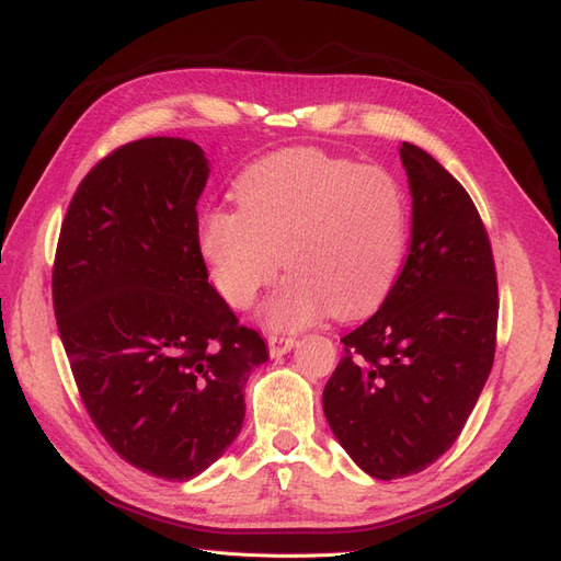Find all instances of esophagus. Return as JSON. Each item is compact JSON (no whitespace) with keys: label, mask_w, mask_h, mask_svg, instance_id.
Returning <instances> with one entry per match:
<instances>
[{"label":"esophagus","mask_w":561,"mask_h":561,"mask_svg":"<svg viewBox=\"0 0 561 561\" xmlns=\"http://www.w3.org/2000/svg\"><path fill=\"white\" fill-rule=\"evenodd\" d=\"M294 345H296L294 337H284V335H270L267 337V350H270V356H273V358H277L286 352H291Z\"/></svg>","instance_id":"34e87169"}]
</instances>
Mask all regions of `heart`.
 <instances>
[{
	"instance_id": "obj_1",
	"label": "heart",
	"mask_w": 561,
	"mask_h": 561,
	"mask_svg": "<svg viewBox=\"0 0 561 561\" xmlns=\"http://www.w3.org/2000/svg\"><path fill=\"white\" fill-rule=\"evenodd\" d=\"M238 209L203 216L197 242L211 284L238 310L263 305L275 331H298L331 312L366 314L385 300L408 244V201L396 176L319 149L267 153L234 186Z\"/></svg>"
}]
</instances>
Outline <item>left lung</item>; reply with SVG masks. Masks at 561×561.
Here are the masks:
<instances>
[{"mask_svg":"<svg viewBox=\"0 0 561 561\" xmlns=\"http://www.w3.org/2000/svg\"><path fill=\"white\" fill-rule=\"evenodd\" d=\"M412 195L410 254L382 307L342 337L323 414L377 480L424 471L459 438L496 350V270L471 195L403 141Z\"/></svg>","mask_w":561,"mask_h":561,"instance_id":"8db88e82","label":"left lung"}]
</instances>
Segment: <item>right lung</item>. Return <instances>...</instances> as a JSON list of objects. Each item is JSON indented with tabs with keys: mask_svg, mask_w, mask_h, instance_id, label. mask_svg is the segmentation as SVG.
I'll use <instances>...</instances> for the list:
<instances>
[{
	"mask_svg": "<svg viewBox=\"0 0 561 561\" xmlns=\"http://www.w3.org/2000/svg\"><path fill=\"white\" fill-rule=\"evenodd\" d=\"M209 160L195 141L149 137L90 170L53 263V310L90 420L121 459L191 480L244 422V385L265 340L209 284L197 197Z\"/></svg>",
	"mask_w": 561,
	"mask_h": 561,
	"instance_id": "add662e5",
	"label": "right lung"
}]
</instances>
